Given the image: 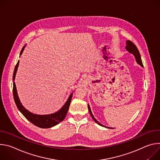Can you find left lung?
I'll return each instance as SVG.
<instances>
[{
  "mask_svg": "<svg viewBox=\"0 0 160 160\" xmlns=\"http://www.w3.org/2000/svg\"><path fill=\"white\" fill-rule=\"evenodd\" d=\"M126 49L130 53L133 54L135 58V59H136V61L138 62V64H139L141 66H143V64H142V60H141V55H140V53H139V51L138 50V49L137 48L136 45L132 42H131L130 40H127V45H126ZM88 111L90 112V114L91 117H92V118H93V120H94L95 122H96L98 124H99V125L101 126H102V127H104L103 125L101 124L99 122H98L96 119L94 117L93 115L92 112H91V110H90V106L89 105H88ZM109 128V127H108Z\"/></svg>",
  "mask_w": 160,
  "mask_h": 160,
  "instance_id": "8db88e82",
  "label": "left lung"
}]
</instances>
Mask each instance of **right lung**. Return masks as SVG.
<instances>
[{
	"instance_id": "right-lung-1",
	"label": "right lung",
	"mask_w": 160,
	"mask_h": 160,
	"mask_svg": "<svg viewBox=\"0 0 160 160\" xmlns=\"http://www.w3.org/2000/svg\"><path fill=\"white\" fill-rule=\"evenodd\" d=\"M24 48H22L20 52V55H21L22 51L24 50ZM18 65H19V61H18L15 66L13 77H12V80H13L12 92H13V97H14L15 103L17 106V108L20 111V112L25 116V117L28 121H30L35 126L38 127L40 128H51L61 122L64 119L67 114V112L68 109H69V107H70L72 98L73 96V93L70 94L69 98H68V101H66L65 104L62 106V108L59 111H58V112L54 114H51V115H38L30 112L22 106V105L20 102V101L19 99V98L17 94L16 85L14 83V79H15V76H16Z\"/></svg>"
}]
</instances>
